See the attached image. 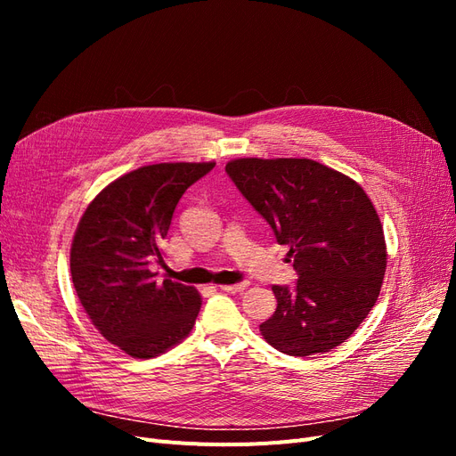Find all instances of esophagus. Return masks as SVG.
<instances>
[{
	"label": "esophagus",
	"mask_w": 456,
	"mask_h": 456,
	"mask_svg": "<svg viewBox=\"0 0 456 456\" xmlns=\"http://www.w3.org/2000/svg\"><path fill=\"white\" fill-rule=\"evenodd\" d=\"M247 287H249V283H247V281L236 283V285H220V291H223V293H240V291H245Z\"/></svg>",
	"instance_id": "esophagus-1"
}]
</instances>
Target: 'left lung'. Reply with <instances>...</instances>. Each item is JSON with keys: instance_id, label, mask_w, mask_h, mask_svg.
I'll use <instances>...</instances> for the list:
<instances>
[{"instance_id": "left-lung-1", "label": "left lung", "mask_w": 456, "mask_h": 456, "mask_svg": "<svg viewBox=\"0 0 456 456\" xmlns=\"http://www.w3.org/2000/svg\"><path fill=\"white\" fill-rule=\"evenodd\" d=\"M226 173L289 245L298 280L273 285L278 308L260 335L287 355L337 348L375 306L386 272L380 218L365 190L306 158H240Z\"/></svg>"}]
</instances>
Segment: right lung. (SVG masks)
<instances>
[{"label":"right lung","instance_id":"obj_1","mask_svg":"<svg viewBox=\"0 0 456 456\" xmlns=\"http://www.w3.org/2000/svg\"><path fill=\"white\" fill-rule=\"evenodd\" d=\"M207 163L144 165L110 183L79 218L70 249L77 298L99 333L131 357L148 360L184 340L201 308L194 287L156 281L178 200Z\"/></svg>","mask_w":456,"mask_h":456}]
</instances>
